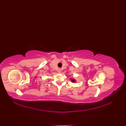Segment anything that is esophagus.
<instances>
[{
  "instance_id": "34e87169",
  "label": "esophagus",
  "mask_w": 126,
  "mask_h": 126,
  "mask_svg": "<svg viewBox=\"0 0 126 126\" xmlns=\"http://www.w3.org/2000/svg\"><path fill=\"white\" fill-rule=\"evenodd\" d=\"M61 72V70L60 69H58V73H60Z\"/></svg>"
}]
</instances>
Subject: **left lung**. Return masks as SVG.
Here are the masks:
<instances>
[{"mask_svg":"<svg viewBox=\"0 0 126 126\" xmlns=\"http://www.w3.org/2000/svg\"><path fill=\"white\" fill-rule=\"evenodd\" d=\"M71 81L72 82H75V79H72Z\"/></svg>","mask_w":126,"mask_h":126,"instance_id":"left-lung-1","label":"left lung"}]
</instances>
